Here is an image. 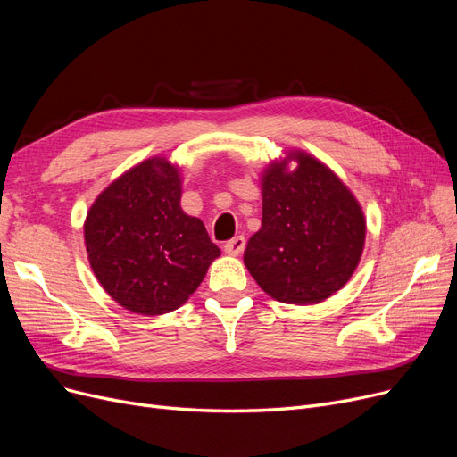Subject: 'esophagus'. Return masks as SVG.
Returning a JSON list of instances; mask_svg holds the SVG:
<instances>
[{
  "label": "esophagus",
  "mask_w": 457,
  "mask_h": 457,
  "mask_svg": "<svg viewBox=\"0 0 457 457\" xmlns=\"http://www.w3.org/2000/svg\"><path fill=\"white\" fill-rule=\"evenodd\" d=\"M245 246H246L245 237L238 235V237H233L231 241H228V243L224 245V252H226L228 255H241V253L245 252Z\"/></svg>",
  "instance_id": "1"
}]
</instances>
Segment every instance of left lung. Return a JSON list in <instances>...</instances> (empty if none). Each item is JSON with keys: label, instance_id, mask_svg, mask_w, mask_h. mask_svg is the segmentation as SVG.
I'll return each instance as SVG.
<instances>
[{"label": "left lung", "instance_id": "8db88e82", "mask_svg": "<svg viewBox=\"0 0 457 457\" xmlns=\"http://www.w3.org/2000/svg\"><path fill=\"white\" fill-rule=\"evenodd\" d=\"M297 166L290 170V162ZM262 220L245 265L278 302L311 305L341 291L363 255L367 220L352 190L303 150L261 174Z\"/></svg>", "mask_w": 457, "mask_h": 457}]
</instances>
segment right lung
I'll list each match as a JSON object with an SVG mask.
<instances>
[{
	"label": "right lung",
	"instance_id": "right-lung-1",
	"mask_svg": "<svg viewBox=\"0 0 457 457\" xmlns=\"http://www.w3.org/2000/svg\"><path fill=\"white\" fill-rule=\"evenodd\" d=\"M179 202V166L150 157L116 178L87 212L90 269L131 313L155 317L181 307L220 255L204 222Z\"/></svg>",
	"mask_w": 457,
	"mask_h": 457
}]
</instances>
